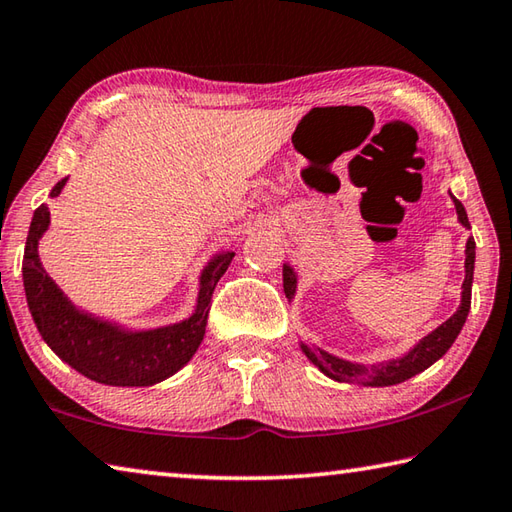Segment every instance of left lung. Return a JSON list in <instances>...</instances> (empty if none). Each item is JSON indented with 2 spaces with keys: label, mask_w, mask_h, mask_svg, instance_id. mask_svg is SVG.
I'll list each match as a JSON object with an SVG mask.
<instances>
[{
  "label": "left lung",
  "mask_w": 512,
  "mask_h": 512,
  "mask_svg": "<svg viewBox=\"0 0 512 512\" xmlns=\"http://www.w3.org/2000/svg\"><path fill=\"white\" fill-rule=\"evenodd\" d=\"M450 197L454 201V208H457L461 226L470 228V221L463 203L454 197V194H450ZM472 275H475V239L470 237L466 244V280H463V286H461L463 288L461 306L450 320H445L441 327H436L432 333H427V336L407 351L403 358L378 362V365H360V362L342 360L324 349H311L302 345L304 356L309 358L324 376L338 380V383H358V385H369V387H389V385L403 383V380L421 374V371L434 365V362L452 347V342L457 340L470 311ZM295 286H297V277L293 273V268L284 264V293L288 300L295 295Z\"/></svg>",
  "instance_id": "8db88e82"
}]
</instances>
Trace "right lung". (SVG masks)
<instances>
[{
    "label": "right lung",
    "instance_id": "obj_1",
    "mask_svg": "<svg viewBox=\"0 0 512 512\" xmlns=\"http://www.w3.org/2000/svg\"><path fill=\"white\" fill-rule=\"evenodd\" d=\"M67 179L55 183L58 197ZM51 224L49 208L35 210L24 248V291L29 311L46 345L82 376L102 385L147 387L176 374L206 336L210 302L235 253H219L201 273L197 309L188 320L150 331H125L73 306L42 268L37 244Z\"/></svg>",
    "mask_w": 512,
    "mask_h": 512
}]
</instances>
